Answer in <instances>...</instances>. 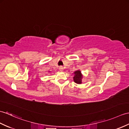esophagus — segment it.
I'll use <instances>...</instances> for the list:
<instances>
[{"instance_id":"34e87169","label":"esophagus","mask_w":129,"mask_h":129,"mask_svg":"<svg viewBox=\"0 0 129 129\" xmlns=\"http://www.w3.org/2000/svg\"><path fill=\"white\" fill-rule=\"evenodd\" d=\"M59 70H60V71H63V68L61 67H60L59 68Z\"/></svg>"}]
</instances>
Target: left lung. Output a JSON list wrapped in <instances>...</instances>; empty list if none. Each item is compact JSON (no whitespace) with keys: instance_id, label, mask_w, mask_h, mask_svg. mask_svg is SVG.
I'll use <instances>...</instances> for the list:
<instances>
[{"instance_id":"left-lung-1","label":"left lung","mask_w":129,"mask_h":129,"mask_svg":"<svg viewBox=\"0 0 129 129\" xmlns=\"http://www.w3.org/2000/svg\"><path fill=\"white\" fill-rule=\"evenodd\" d=\"M74 74H75V76L73 77L74 82L77 83H79V84L81 83H82L81 80L82 78V76L81 73V71L80 70H77L74 72Z\"/></svg>"}]
</instances>
